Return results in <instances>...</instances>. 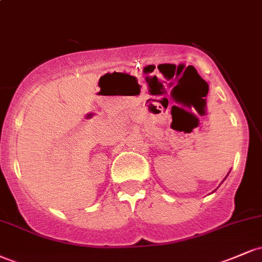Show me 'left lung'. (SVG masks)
Returning <instances> with one entry per match:
<instances>
[{"label":"left lung","mask_w":262,"mask_h":262,"mask_svg":"<svg viewBox=\"0 0 262 262\" xmlns=\"http://www.w3.org/2000/svg\"><path fill=\"white\" fill-rule=\"evenodd\" d=\"M228 175H229V172H228ZM228 175H227V176H225V179H227V177H228ZM225 179H224V180H225Z\"/></svg>","instance_id":"obj_1"}]
</instances>
